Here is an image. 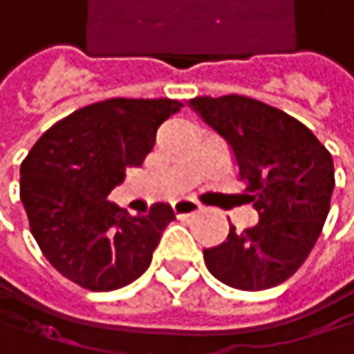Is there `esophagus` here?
<instances>
[{
  "instance_id": "34e87169",
  "label": "esophagus",
  "mask_w": 354,
  "mask_h": 354,
  "mask_svg": "<svg viewBox=\"0 0 354 354\" xmlns=\"http://www.w3.org/2000/svg\"><path fill=\"white\" fill-rule=\"evenodd\" d=\"M173 210H175L177 216H189V214H198L202 210V204L196 202V200L183 198V200L173 202Z\"/></svg>"
}]
</instances>
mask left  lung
<instances>
[{"label": "left lung", "instance_id": "1", "mask_svg": "<svg viewBox=\"0 0 354 354\" xmlns=\"http://www.w3.org/2000/svg\"><path fill=\"white\" fill-rule=\"evenodd\" d=\"M189 106L223 138L246 183L259 223L230 225L223 244L204 250L208 271L238 290H267L292 277L311 254L330 212L334 160L294 116L246 95L194 97Z\"/></svg>", "mask_w": 354, "mask_h": 354}]
</instances>
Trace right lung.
Wrapping results in <instances>:
<instances>
[{
  "label": "right lung",
  "mask_w": 354,
  "mask_h": 354,
  "mask_svg": "<svg viewBox=\"0 0 354 354\" xmlns=\"http://www.w3.org/2000/svg\"><path fill=\"white\" fill-rule=\"evenodd\" d=\"M181 108L169 97L95 102L58 120L30 148L20 165V200L43 257L66 279L110 292L150 267L173 208L158 202L131 216L108 194L127 169L142 167L158 127Z\"/></svg>",
  "instance_id": "1"
}]
</instances>
